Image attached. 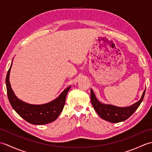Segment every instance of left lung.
I'll return each instance as SVG.
<instances>
[{
	"instance_id": "left-lung-1",
	"label": "left lung",
	"mask_w": 152,
	"mask_h": 152,
	"mask_svg": "<svg viewBox=\"0 0 152 152\" xmlns=\"http://www.w3.org/2000/svg\"><path fill=\"white\" fill-rule=\"evenodd\" d=\"M146 92L144 91L140 99L134 104L127 107H119L112 104H104L96 99L94 92L91 89V101L95 110L102 119L111 123H119L127 119L137 110L141 104Z\"/></svg>"
}]
</instances>
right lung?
I'll return each instance as SVG.
<instances>
[{
  "label": "right lung",
  "mask_w": 152,
  "mask_h": 152,
  "mask_svg": "<svg viewBox=\"0 0 152 152\" xmlns=\"http://www.w3.org/2000/svg\"><path fill=\"white\" fill-rule=\"evenodd\" d=\"M12 66V62L6 75V85L8 98L13 109L25 121L33 125H44L56 120L63 110L67 93L71 86L68 87L57 98L50 102L43 104H28L19 99L11 88L9 79Z\"/></svg>",
  "instance_id": "obj_1"
}]
</instances>
